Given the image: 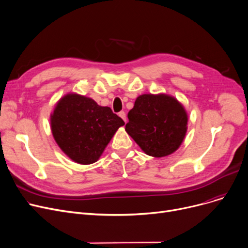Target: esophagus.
I'll use <instances>...</instances> for the list:
<instances>
[{
  "label": "esophagus",
  "mask_w": 248,
  "mask_h": 248,
  "mask_svg": "<svg viewBox=\"0 0 248 248\" xmlns=\"http://www.w3.org/2000/svg\"><path fill=\"white\" fill-rule=\"evenodd\" d=\"M118 115H120L123 120H124V123H126V115H125V113H124V111H121L120 113H118Z\"/></svg>",
  "instance_id": "obj_1"
}]
</instances>
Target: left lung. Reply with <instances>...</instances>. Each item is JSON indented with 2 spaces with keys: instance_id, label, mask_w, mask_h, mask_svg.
<instances>
[{
  "instance_id": "1",
  "label": "left lung",
  "mask_w": 248,
  "mask_h": 248,
  "mask_svg": "<svg viewBox=\"0 0 248 248\" xmlns=\"http://www.w3.org/2000/svg\"><path fill=\"white\" fill-rule=\"evenodd\" d=\"M127 118L126 133L147 155L156 158L174 153L187 131L184 105L167 94L140 95Z\"/></svg>"
}]
</instances>
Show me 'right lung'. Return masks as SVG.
<instances>
[{
	"mask_svg": "<svg viewBox=\"0 0 248 248\" xmlns=\"http://www.w3.org/2000/svg\"><path fill=\"white\" fill-rule=\"evenodd\" d=\"M124 124L110 107L77 93L62 96L50 114L56 143L71 160L82 165L96 162Z\"/></svg>",
	"mask_w": 248,
	"mask_h": 248,
	"instance_id": "add662e5",
	"label": "right lung"
}]
</instances>
